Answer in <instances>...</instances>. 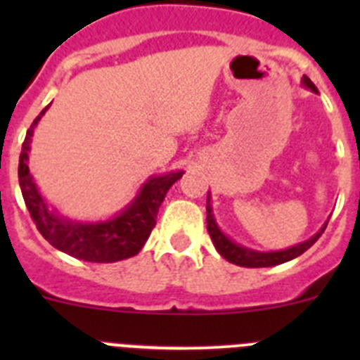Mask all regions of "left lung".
<instances>
[{
	"label": "left lung",
	"mask_w": 360,
	"mask_h": 360,
	"mask_svg": "<svg viewBox=\"0 0 360 360\" xmlns=\"http://www.w3.org/2000/svg\"><path fill=\"white\" fill-rule=\"evenodd\" d=\"M303 84L307 88H310L314 94H317V88L314 86V82L310 81L308 77H303ZM328 221L321 227V231L317 234L310 238V240L303 241V243L294 245L290 249L285 250H276V252H257V250L247 249V247H241V245L234 243L232 240H229L225 236L224 232L219 231L218 224H216L214 216H212V207H211V195H207V231L209 236H211L212 243H214L216 250H218L221 256L227 259V262L234 263V265L240 266H249V269H259V266H274V265H281L285 262H290L294 257L301 256L304 250H308L311 245L316 243L317 240L321 238V234L324 232Z\"/></svg>",
	"instance_id": "8db88e82"
}]
</instances>
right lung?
<instances>
[{
	"instance_id": "1",
	"label": "right lung",
	"mask_w": 360,
	"mask_h": 360,
	"mask_svg": "<svg viewBox=\"0 0 360 360\" xmlns=\"http://www.w3.org/2000/svg\"><path fill=\"white\" fill-rule=\"evenodd\" d=\"M49 106L41 111L25 136L19 155V187L37 231L57 250L91 263H113L141 252L153 227L157 225V214L169 187L180 180L184 171L151 176L141 187L136 198L120 214L106 221H72L56 211H50L28 169V151L34 128Z\"/></svg>"
}]
</instances>
